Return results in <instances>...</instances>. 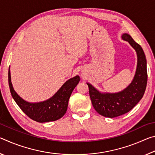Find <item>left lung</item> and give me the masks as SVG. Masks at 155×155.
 I'll return each instance as SVG.
<instances>
[{
  "label": "left lung",
  "mask_w": 155,
  "mask_h": 155,
  "mask_svg": "<svg viewBox=\"0 0 155 155\" xmlns=\"http://www.w3.org/2000/svg\"><path fill=\"white\" fill-rule=\"evenodd\" d=\"M122 39L128 41L137 53V68L131 83L123 90L115 93L101 92L87 83L94 108L100 115L111 118L130 111L140 101L145 92L148 79L147 62L142 48L129 34L123 33Z\"/></svg>",
  "instance_id": "left-lung-1"
}]
</instances>
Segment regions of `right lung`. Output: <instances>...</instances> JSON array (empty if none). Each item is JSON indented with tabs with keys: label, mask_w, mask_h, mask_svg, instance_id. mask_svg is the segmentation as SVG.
Wrapping results in <instances>:
<instances>
[{
	"label": "right lung",
	"mask_w": 155,
	"mask_h": 155,
	"mask_svg": "<svg viewBox=\"0 0 155 155\" xmlns=\"http://www.w3.org/2000/svg\"><path fill=\"white\" fill-rule=\"evenodd\" d=\"M8 80L12 96L22 111L31 119L43 123L55 121L64 116L67 111L70 97L80 81V77L77 75L70 78L52 97L38 103H29L26 101L16 93L12 85L10 67Z\"/></svg>",
	"instance_id": "add662e5"
}]
</instances>
